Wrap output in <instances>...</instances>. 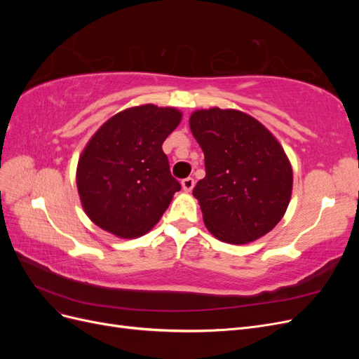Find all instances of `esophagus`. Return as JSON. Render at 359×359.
<instances>
[{"label":"esophagus","instance_id":"obj_1","mask_svg":"<svg viewBox=\"0 0 359 359\" xmlns=\"http://www.w3.org/2000/svg\"><path fill=\"white\" fill-rule=\"evenodd\" d=\"M181 184H182V189H184V190H186V191H191L193 187H194V180H193L191 177H187V178H184V180L181 181Z\"/></svg>","mask_w":359,"mask_h":359}]
</instances>
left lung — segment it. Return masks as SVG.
Returning <instances> with one entry per match:
<instances>
[{
    "instance_id": "obj_1",
    "label": "left lung",
    "mask_w": 359,
    "mask_h": 359,
    "mask_svg": "<svg viewBox=\"0 0 359 359\" xmlns=\"http://www.w3.org/2000/svg\"><path fill=\"white\" fill-rule=\"evenodd\" d=\"M205 154V178L193 196L205 226L220 241L252 243L285 215L292 193V168L277 139L257 119L212 107L190 116Z\"/></svg>"
}]
</instances>
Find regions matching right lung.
Wrapping results in <instances>:
<instances>
[{
	"label": "right lung",
	"mask_w": 359,
	"mask_h": 359,
	"mask_svg": "<svg viewBox=\"0 0 359 359\" xmlns=\"http://www.w3.org/2000/svg\"><path fill=\"white\" fill-rule=\"evenodd\" d=\"M180 121L177 109L144 104L116 114L91 137L78 163V190L97 226L121 238L153 229L181 190L161 149Z\"/></svg>",
	"instance_id": "right-lung-1"
}]
</instances>
